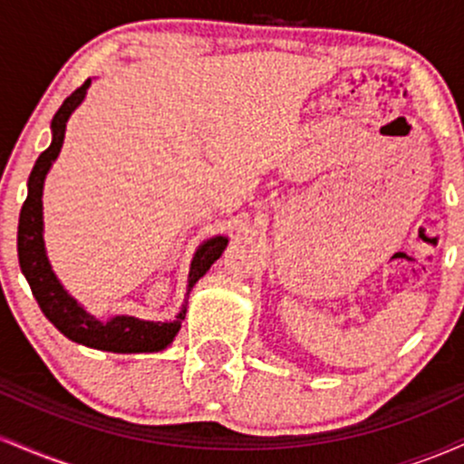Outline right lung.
Returning a JSON list of instances; mask_svg holds the SVG:
<instances>
[{
	"instance_id": "right-lung-1",
	"label": "right lung",
	"mask_w": 464,
	"mask_h": 464,
	"mask_svg": "<svg viewBox=\"0 0 464 464\" xmlns=\"http://www.w3.org/2000/svg\"><path fill=\"white\" fill-rule=\"evenodd\" d=\"M89 87H92V78L69 95L61 109L56 111L54 120H52L50 148L41 152L30 172L28 198L21 207L17 231L21 273L28 279L32 295H34L47 321L54 324L63 335H67L72 343L84 344L89 349L111 351V353H157L177 338L188 305H180L172 321H143V318L129 316V314H115V316L102 321V318L93 316L76 296L69 295V290L61 284V279L52 270L50 259H47L44 239V185L47 172L61 154L69 117L84 102ZM227 244V236H214L196 248L189 264L188 296L191 287L198 284L200 276L211 268V264L220 259Z\"/></svg>"
}]
</instances>
